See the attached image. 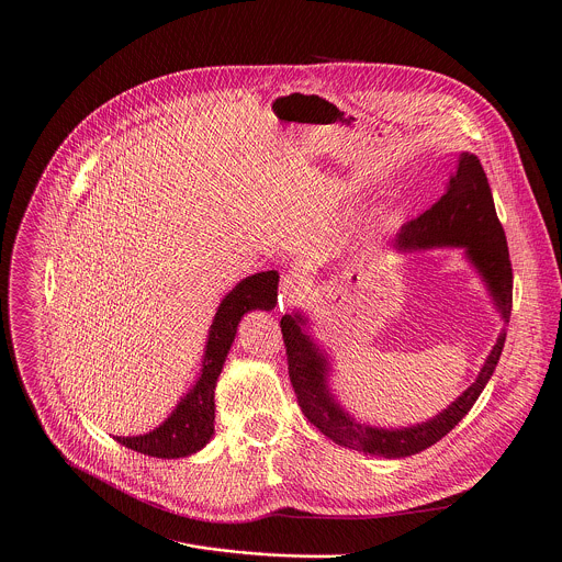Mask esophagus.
I'll use <instances>...</instances> for the list:
<instances>
[{
  "instance_id": "obj_1",
  "label": "esophagus",
  "mask_w": 562,
  "mask_h": 562,
  "mask_svg": "<svg viewBox=\"0 0 562 562\" xmlns=\"http://www.w3.org/2000/svg\"><path fill=\"white\" fill-rule=\"evenodd\" d=\"M304 295H306L304 276L289 273V276L282 278V282H280V308H291V306L300 304Z\"/></svg>"
}]
</instances>
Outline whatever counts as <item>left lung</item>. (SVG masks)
I'll return each mask as SVG.
<instances>
[{
  "label": "left lung",
  "instance_id": "left-lung-1",
  "mask_svg": "<svg viewBox=\"0 0 562 562\" xmlns=\"http://www.w3.org/2000/svg\"><path fill=\"white\" fill-rule=\"evenodd\" d=\"M446 245L465 249L468 258L487 282V289L492 291V297L507 326L512 315V262L505 232L494 210L487 176L474 154H461L457 169L446 182V194L428 212L406 223L395 240L400 251ZM302 315H284L280 319L289 378L304 417L337 446L386 459L411 457L435 446L470 413L492 378L507 335L503 328L476 382L452 406L426 424L386 430L357 424L335 404L326 389L324 352H319V348L302 330Z\"/></svg>",
  "mask_w": 562,
  "mask_h": 562
}]
</instances>
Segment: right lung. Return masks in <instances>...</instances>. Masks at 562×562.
<instances>
[{
    "label": "right lung",
    "instance_id": "obj_1",
    "mask_svg": "<svg viewBox=\"0 0 562 562\" xmlns=\"http://www.w3.org/2000/svg\"><path fill=\"white\" fill-rule=\"evenodd\" d=\"M278 273L265 271L245 278L218 306L214 317L201 378L171 417L156 430L138 437H116L130 450L156 459H178L199 452L214 435V391L225 357L238 330V322L247 311L273 308L278 300Z\"/></svg>",
    "mask_w": 562,
    "mask_h": 562
}]
</instances>
